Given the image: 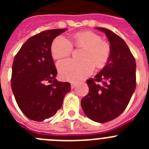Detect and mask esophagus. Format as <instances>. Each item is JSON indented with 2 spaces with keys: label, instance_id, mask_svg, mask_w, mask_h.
Here are the masks:
<instances>
[{
  "label": "esophagus",
  "instance_id": "esophagus-1",
  "mask_svg": "<svg viewBox=\"0 0 149 149\" xmlns=\"http://www.w3.org/2000/svg\"><path fill=\"white\" fill-rule=\"evenodd\" d=\"M76 86H77V84L74 82H72V84H71V87H72V89H74V88H75Z\"/></svg>",
  "mask_w": 149,
  "mask_h": 149
}]
</instances>
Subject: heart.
<instances>
[{"label": "heart", "mask_w": 149, "mask_h": 149, "mask_svg": "<svg viewBox=\"0 0 149 149\" xmlns=\"http://www.w3.org/2000/svg\"><path fill=\"white\" fill-rule=\"evenodd\" d=\"M74 42L77 47L84 48L81 61L65 60L57 64L61 78L65 81H77L93 73L96 68L104 66L110 59L111 48L108 42L102 40L98 34L90 31L75 33ZM73 50V45L63 36L55 38L51 44V55L54 59H61L68 56Z\"/></svg>", "instance_id": "obj_1"}]
</instances>
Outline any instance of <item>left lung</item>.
I'll use <instances>...</instances> for the list:
<instances>
[{
    "mask_svg": "<svg viewBox=\"0 0 149 149\" xmlns=\"http://www.w3.org/2000/svg\"><path fill=\"white\" fill-rule=\"evenodd\" d=\"M96 29L106 34L111 54L102 70L86 81L89 91L81 100V107L89 119L104 123L116 119L127 107L136 88V61L120 36L107 28Z\"/></svg>",
    "mask_w": 149,
    "mask_h": 149,
    "instance_id": "8db88e82",
    "label": "left lung"
}]
</instances>
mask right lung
Listing matches in <instances>:
<instances>
[{
	"mask_svg": "<svg viewBox=\"0 0 149 149\" xmlns=\"http://www.w3.org/2000/svg\"><path fill=\"white\" fill-rule=\"evenodd\" d=\"M65 30H48L30 37L13 60L12 90L18 107L31 120L42 122L53 116L71 90L69 83L56 79L51 51L54 39Z\"/></svg>",
	"mask_w": 149,
	"mask_h": 149,
	"instance_id": "1",
	"label": "right lung"
}]
</instances>
